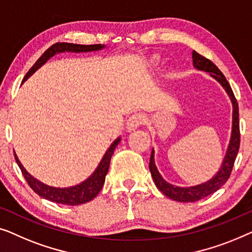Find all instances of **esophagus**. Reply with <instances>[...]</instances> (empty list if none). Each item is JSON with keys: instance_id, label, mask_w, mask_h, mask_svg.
I'll use <instances>...</instances> for the list:
<instances>
[{"instance_id": "34e87169", "label": "esophagus", "mask_w": 252, "mask_h": 252, "mask_svg": "<svg viewBox=\"0 0 252 252\" xmlns=\"http://www.w3.org/2000/svg\"><path fill=\"white\" fill-rule=\"evenodd\" d=\"M144 121H145V119H144L143 114H139V113H137V114L131 115L126 121V130L127 131L136 130L138 126H140L141 125H143Z\"/></svg>"}]
</instances>
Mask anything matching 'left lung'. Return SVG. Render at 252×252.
<instances>
[{
  "label": "left lung",
  "instance_id": "obj_1",
  "mask_svg": "<svg viewBox=\"0 0 252 252\" xmlns=\"http://www.w3.org/2000/svg\"><path fill=\"white\" fill-rule=\"evenodd\" d=\"M193 65L196 69L204 70V72L210 73V76L214 77L216 81H218L221 84V87L224 88L225 91L227 92L229 99H231L232 105H233V121H232V134H231V140H229V145L226 152V155L222 161V164L220 169L218 170V172L212 177L210 180L205 182L203 184L196 186H190V187H179L175 186L165 182L163 179V177L160 175L158 170L155 165L154 162V150L152 151L151 154V160H150V170L153 177V180L155 185L161 192L164 194L165 196H168L172 200L178 201V202H195L201 200L205 196L210 195V194L215 193L216 190H218L224 184L227 182L229 176H231L234 162H235L237 152L240 148V121H239V105L235 99V95L233 94V90L229 83L226 80L220 70L218 69V67L215 65L211 60L204 58L203 56L197 54L196 51H193Z\"/></svg>",
  "mask_w": 252,
  "mask_h": 252
}]
</instances>
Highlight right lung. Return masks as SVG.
<instances>
[{
    "label": "right lung",
    "mask_w": 252,
    "mask_h": 252,
    "mask_svg": "<svg viewBox=\"0 0 252 252\" xmlns=\"http://www.w3.org/2000/svg\"><path fill=\"white\" fill-rule=\"evenodd\" d=\"M104 44H91V45H83V44H73V43H56L51 45L47 51L42 55L40 58L37 59V62L34 63L33 67L28 70L26 75H25L23 83L26 81L31 75H33V73L40 68L42 65H44L51 57H54L56 54H60V52H90V51H97L104 49ZM121 140V138H118L113 141V144L109 146V148L106 152L104 157H102L100 163H99L97 169L94 170V173L89 177V178L84 180L79 185L72 186V187H65V189H60V187H52L49 185H45L40 180L34 178L33 176L30 175L27 172V170L24 168V165L21 164L18 157H17L15 151V158L17 164L19 165L21 170V173L26 179L28 185L35 193L38 194L41 197L45 198V200L56 202V203H62L67 205H79L87 203V202L91 201L92 198H94L100 192L102 186L105 183V177L107 175L108 169H109V163H111L112 155L114 153L115 147L118 146V144Z\"/></svg>",
    "instance_id": "obj_1"
}]
</instances>
